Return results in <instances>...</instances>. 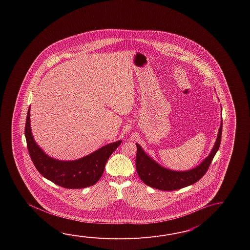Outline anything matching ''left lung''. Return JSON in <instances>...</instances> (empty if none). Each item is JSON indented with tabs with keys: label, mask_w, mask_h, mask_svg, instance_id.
<instances>
[{
	"label": "left lung",
	"mask_w": 250,
	"mask_h": 250,
	"mask_svg": "<svg viewBox=\"0 0 250 250\" xmlns=\"http://www.w3.org/2000/svg\"><path fill=\"white\" fill-rule=\"evenodd\" d=\"M223 130V120L218 131L217 138L211 153L200 165L192 170L177 171L166 169L144 152L142 147L137 145L136 169L139 178L147 186L160 190L171 191L189 186L199 181L208 171L214 155L220 147Z\"/></svg>",
	"instance_id": "obj_1"
}]
</instances>
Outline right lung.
<instances>
[{"label": "right lung", "instance_id": "1", "mask_svg": "<svg viewBox=\"0 0 250 250\" xmlns=\"http://www.w3.org/2000/svg\"><path fill=\"white\" fill-rule=\"evenodd\" d=\"M25 136L28 153L41 175L65 188H83L96 184L101 178L107 160L122 144V140L108 144L94 153L75 161H60L48 156L38 146L30 127V107L27 112Z\"/></svg>", "mask_w": 250, "mask_h": 250}]
</instances>
